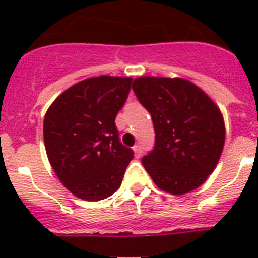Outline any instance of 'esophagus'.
<instances>
[{
	"instance_id": "34e87169",
	"label": "esophagus",
	"mask_w": 258,
	"mask_h": 258,
	"mask_svg": "<svg viewBox=\"0 0 258 258\" xmlns=\"http://www.w3.org/2000/svg\"><path fill=\"white\" fill-rule=\"evenodd\" d=\"M134 151H135V156H136V157H140V156L142 155V147L140 145L135 146Z\"/></svg>"
}]
</instances>
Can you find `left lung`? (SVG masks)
<instances>
[{
    "mask_svg": "<svg viewBox=\"0 0 258 258\" xmlns=\"http://www.w3.org/2000/svg\"><path fill=\"white\" fill-rule=\"evenodd\" d=\"M132 88L151 113L155 147L142 165L156 184L171 195L201 186L217 165L225 145L222 114L189 81L139 77Z\"/></svg>",
    "mask_w": 258,
    "mask_h": 258,
    "instance_id": "1",
    "label": "left lung"
}]
</instances>
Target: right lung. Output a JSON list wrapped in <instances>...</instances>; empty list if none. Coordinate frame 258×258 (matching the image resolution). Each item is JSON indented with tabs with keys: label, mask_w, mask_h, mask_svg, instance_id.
I'll return each instance as SVG.
<instances>
[{
	"label": "right lung",
	"mask_w": 258,
	"mask_h": 258,
	"mask_svg": "<svg viewBox=\"0 0 258 258\" xmlns=\"http://www.w3.org/2000/svg\"><path fill=\"white\" fill-rule=\"evenodd\" d=\"M130 77L98 76L54 100L43 121L46 152L57 177L86 201L118 189L134 151L121 144L114 119L131 90Z\"/></svg>",
	"instance_id": "obj_1"
}]
</instances>
